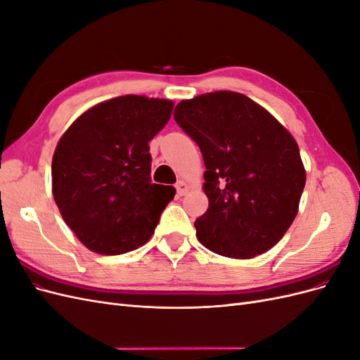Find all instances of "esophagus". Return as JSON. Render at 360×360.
I'll return each mask as SVG.
<instances>
[{"label": "esophagus", "instance_id": "obj_1", "mask_svg": "<svg viewBox=\"0 0 360 360\" xmlns=\"http://www.w3.org/2000/svg\"><path fill=\"white\" fill-rule=\"evenodd\" d=\"M176 191H177V195H180V197H183L184 193L188 192V184L184 183V181H177V184H176Z\"/></svg>", "mask_w": 360, "mask_h": 360}]
</instances>
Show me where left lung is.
<instances>
[{
	"label": "left lung",
	"instance_id": "8db88e82",
	"mask_svg": "<svg viewBox=\"0 0 360 360\" xmlns=\"http://www.w3.org/2000/svg\"><path fill=\"white\" fill-rule=\"evenodd\" d=\"M174 120L205 165L209 209L195 221L198 240L214 254L243 259L274 248L296 217L307 181L288 130L234 91L183 101Z\"/></svg>",
	"mask_w": 360,
	"mask_h": 360
}]
</instances>
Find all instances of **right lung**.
<instances>
[{
	"mask_svg": "<svg viewBox=\"0 0 360 360\" xmlns=\"http://www.w3.org/2000/svg\"><path fill=\"white\" fill-rule=\"evenodd\" d=\"M172 102L122 96L84 112L52 158V193L64 222L97 254L118 255L148 242L174 198L151 183L148 141L168 123Z\"/></svg>",
	"mask_w": 360,
	"mask_h": 360,
	"instance_id": "add662e5",
	"label": "right lung"
}]
</instances>
